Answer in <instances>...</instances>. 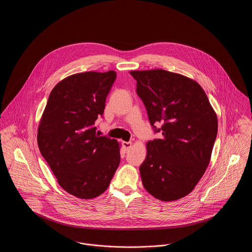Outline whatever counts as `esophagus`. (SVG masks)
I'll return each instance as SVG.
<instances>
[{
	"mask_svg": "<svg viewBox=\"0 0 252 252\" xmlns=\"http://www.w3.org/2000/svg\"><path fill=\"white\" fill-rule=\"evenodd\" d=\"M122 144H123V147L125 148V150H126V151H127L128 149H130V148H131V142H123Z\"/></svg>",
	"mask_w": 252,
	"mask_h": 252,
	"instance_id": "34e87169",
	"label": "esophagus"
}]
</instances>
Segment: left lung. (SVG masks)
<instances>
[{
  "instance_id": "obj_1",
  "label": "left lung",
  "mask_w": 252,
  "mask_h": 252,
  "mask_svg": "<svg viewBox=\"0 0 252 252\" xmlns=\"http://www.w3.org/2000/svg\"><path fill=\"white\" fill-rule=\"evenodd\" d=\"M137 94L160 139L146 144L140 166L144 189L161 201L192 192L210 163L217 135V116L196 81L165 70L132 71ZM161 122L156 129L154 124Z\"/></svg>"
}]
</instances>
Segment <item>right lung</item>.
<instances>
[{"label":"right lung","mask_w":252,"mask_h":252,"mask_svg":"<svg viewBox=\"0 0 252 252\" xmlns=\"http://www.w3.org/2000/svg\"><path fill=\"white\" fill-rule=\"evenodd\" d=\"M116 72L70 75L52 90L37 128V145L63 190L92 199L108 189L120 163L115 139L96 134Z\"/></svg>","instance_id":"obj_1"}]
</instances>
